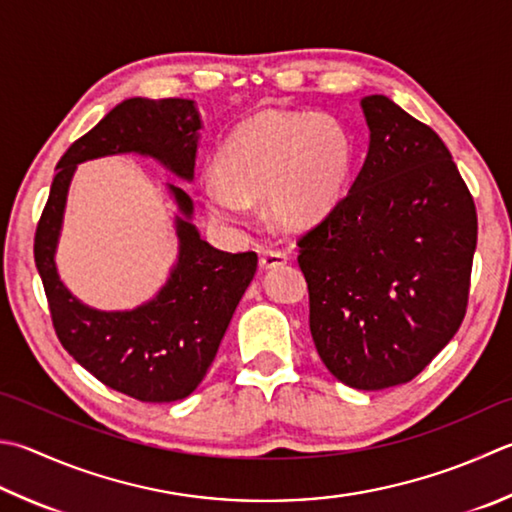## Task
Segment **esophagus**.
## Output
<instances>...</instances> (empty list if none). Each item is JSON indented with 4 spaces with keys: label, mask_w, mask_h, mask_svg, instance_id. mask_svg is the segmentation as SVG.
Masks as SVG:
<instances>
[{
    "label": "esophagus",
    "mask_w": 512,
    "mask_h": 512,
    "mask_svg": "<svg viewBox=\"0 0 512 512\" xmlns=\"http://www.w3.org/2000/svg\"><path fill=\"white\" fill-rule=\"evenodd\" d=\"M285 263H287V254L281 252V249H265V252L260 254V267L263 269H272Z\"/></svg>",
    "instance_id": "34e87169"
}]
</instances>
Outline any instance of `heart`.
<instances>
[{"mask_svg": "<svg viewBox=\"0 0 512 512\" xmlns=\"http://www.w3.org/2000/svg\"><path fill=\"white\" fill-rule=\"evenodd\" d=\"M352 169V140L339 120L316 113L265 111L229 133L216 153V176L202 180V200L223 223H245L249 202L285 229H305L341 198Z\"/></svg>", "mask_w": 512, "mask_h": 512, "instance_id": "1", "label": "heart"}]
</instances>
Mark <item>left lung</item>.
<instances>
[{"instance_id": "left-lung-1", "label": "left lung", "mask_w": 512, "mask_h": 512, "mask_svg": "<svg viewBox=\"0 0 512 512\" xmlns=\"http://www.w3.org/2000/svg\"><path fill=\"white\" fill-rule=\"evenodd\" d=\"M361 106L368 158L296 247L325 368L350 388L383 390L412 381L464 321L477 209L428 124L385 95Z\"/></svg>"}]
</instances>
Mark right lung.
Listing matches in <instances>:
<instances>
[{
    "mask_svg": "<svg viewBox=\"0 0 512 512\" xmlns=\"http://www.w3.org/2000/svg\"><path fill=\"white\" fill-rule=\"evenodd\" d=\"M198 111L191 100L131 98L75 140L57 162L51 194L35 229V265L42 276L55 334L95 379L144 403L189 397L205 379L236 305L252 283L254 252H218L189 223L191 198L171 194L185 218L176 220L180 258L151 303L131 312H100L66 289L55 269V245L75 165L111 153H147L191 180L196 165Z\"/></svg>",
    "mask_w": 512,
    "mask_h": 512,
    "instance_id": "add662e5",
    "label": "right lung"
}]
</instances>
